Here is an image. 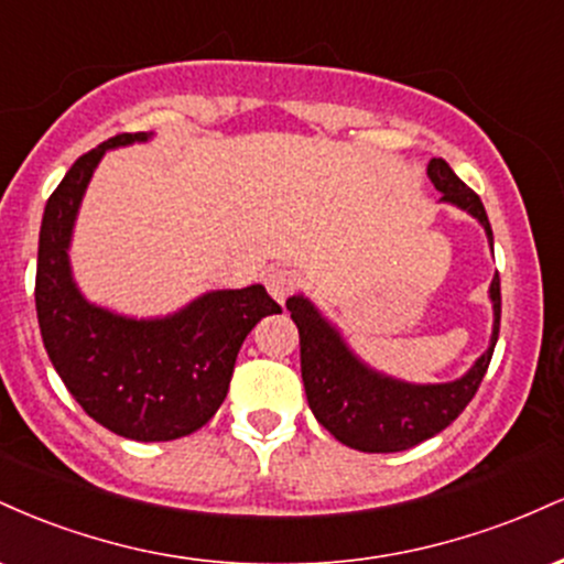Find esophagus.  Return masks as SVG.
Listing matches in <instances>:
<instances>
[{
  "mask_svg": "<svg viewBox=\"0 0 564 564\" xmlns=\"http://www.w3.org/2000/svg\"><path fill=\"white\" fill-rule=\"evenodd\" d=\"M264 286H268L270 296L278 304H283L289 300L291 291L296 289V275L291 273V270H270L268 275H264Z\"/></svg>",
  "mask_w": 564,
  "mask_h": 564,
  "instance_id": "34e87169",
  "label": "esophagus"
}]
</instances>
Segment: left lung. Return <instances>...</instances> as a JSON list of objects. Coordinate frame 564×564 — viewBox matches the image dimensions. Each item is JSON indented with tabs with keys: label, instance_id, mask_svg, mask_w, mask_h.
I'll list each match as a JSON object with an SVG mask.
<instances>
[{
	"label": "left lung",
	"instance_id": "1",
	"mask_svg": "<svg viewBox=\"0 0 564 564\" xmlns=\"http://www.w3.org/2000/svg\"><path fill=\"white\" fill-rule=\"evenodd\" d=\"M426 174L443 193L440 200L469 212L482 225L494 249V230L480 196L464 185L443 159H432ZM490 302H494V334L475 366L462 379L445 384H408L366 366L347 347L334 323L323 318L321 310L307 296H289L286 307L291 321L300 328L302 381L310 411L339 443L364 453H398L435 437L469 405L494 358L498 323H501L498 273L490 281Z\"/></svg>",
	"mask_w": 564,
	"mask_h": 564
}]
</instances>
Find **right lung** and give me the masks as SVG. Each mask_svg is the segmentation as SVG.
Here are the masks:
<instances>
[{
  "label": "right lung",
  "instance_id": "1",
  "mask_svg": "<svg viewBox=\"0 0 564 564\" xmlns=\"http://www.w3.org/2000/svg\"><path fill=\"white\" fill-rule=\"evenodd\" d=\"M148 138L116 134L74 161L44 206L34 296L44 349L76 403L116 435L166 443L215 416L246 334L281 304L260 283L209 291L180 313L148 321L84 300L68 260L84 191L106 151Z\"/></svg>",
  "mask_w": 564,
  "mask_h": 564
}]
</instances>
